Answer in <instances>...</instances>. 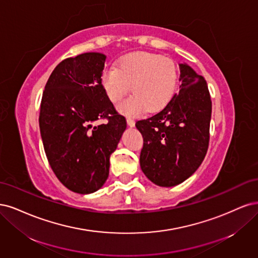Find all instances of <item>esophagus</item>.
Masks as SVG:
<instances>
[{
    "mask_svg": "<svg viewBox=\"0 0 258 258\" xmlns=\"http://www.w3.org/2000/svg\"><path fill=\"white\" fill-rule=\"evenodd\" d=\"M126 122H127V125H128L130 127H134V126H135V121L133 120V119L127 118V119H126Z\"/></svg>",
    "mask_w": 258,
    "mask_h": 258,
    "instance_id": "1",
    "label": "esophagus"
}]
</instances>
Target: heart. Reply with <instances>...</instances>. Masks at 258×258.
Wrapping results in <instances>:
<instances>
[{
  "label": "heart",
  "mask_w": 258,
  "mask_h": 258,
  "mask_svg": "<svg viewBox=\"0 0 258 258\" xmlns=\"http://www.w3.org/2000/svg\"><path fill=\"white\" fill-rule=\"evenodd\" d=\"M102 86L112 103H119L131 91L134 93L119 105L125 115H138L145 110L159 111L172 98L178 73L174 63L159 54L130 53L121 57L117 69L107 68L102 74Z\"/></svg>",
  "instance_id": "1"
}]
</instances>
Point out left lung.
<instances>
[{
	"instance_id": "left-lung-1",
	"label": "left lung",
	"mask_w": 258,
	"mask_h": 258,
	"mask_svg": "<svg viewBox=\"0 0 258 258\" xmlns=\"http://www.w3.org/2000/svg\"><path fill=\"white\" fill-rule=\"evenodd\" d=\"M179 92L160 112L136 122L144 138L140 167L154 184L170 187L189 178L209 145L211 98L205 78L180 63Z\"/></svg>"
}]
</instances>
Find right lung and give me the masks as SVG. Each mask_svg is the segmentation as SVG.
<instances>
[{
  "label": "right lung",
  "mask_w": 258,
  "mask_h": 258,
  "mask_svg": "<svg viewBox=\"0 0 258 258\" xmlns=\"http://www.w3.org/2000/svg\"><path fill=\"white\" fill-rule=\"evenodd\" d=\"M106 55L86 52L62 61L41 97L39 130L49 164L61 183L78 194L101 188L126 120L102 86ZM107 118L104 124L96 122Z\"/></svg>",
  "instance_id": "add662e5"
}]
</instances>
